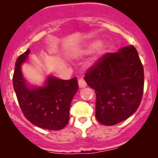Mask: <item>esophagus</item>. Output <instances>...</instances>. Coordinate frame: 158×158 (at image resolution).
Segmentation results:
<instances>
[{"instance_id":"34e87169","label":"esophagus","mask_w":158,"mask_h":158,"mask_svg":"<svg viewBox=\"0 0 158 158\" xmlns=\"http://www.w3.org/2000/svg\"><path fill=\"white\" fill-rule=\"evenodd\" d=\"M78 85H79L80 88H85V87H86L87 84L84 78H80V79L78 80Z\"/></svg>"}]
</instances>
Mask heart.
<instances>
[{"label": "heart", "instance_id": "heart-1", "mask_svg": "<svg viewBox=\"0 0 158 158\" xmlns=\"http://www.w3.org/2000/svg\"><path fill=\"white\" fill-rule=\"evenodd\" d=\"M99 45H100V41H99V40H94V41H92V42H91L89 44V46L87 47L85 52H91L92 51L98 48V47Z\"/></svg>", "mask_w": 158, "mask_h": 158}]
</instances>
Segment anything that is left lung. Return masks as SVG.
Wrapping results in <instances>:
<instances>
[{
	"label": "left lung",
	"mask_w": 158,
	"mask_h": 158,
	"mask_svg": "<svg viewBox=\"0 0 158 158\" xmlns=\"http://www.w3.org/2000/svg\"><path fill=\"white\" fill-rule=\"evenodd\" d=\"M85 76L96 94L95 117L101 124L114 125L138 109L143 98L144 70L133 45L104 54Z\"/></svg>",
	"instance_id": "1"
}]
</instances>
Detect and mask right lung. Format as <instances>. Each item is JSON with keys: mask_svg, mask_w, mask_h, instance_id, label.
I'll return each instance as SVG.
<instances>
[{"mask_svg": "<svg viewBox=\"0 0 158 158\" xmlns=\"http://www.w3.org/2000/svg\"><path fill=\"white\" fill-rule=\"evenodd\" d=\"M27 49L15 63L12 82L23 115L30 122L48 130H60L69 121V106L78 89L77 77L61 80L49 77L42 88L30 89L21 72V65L30 53Z\"/></svg>", "mask_w": 158, "mask_h": 158, "instance_id": "add662e5", "label": "right lung"}]
</instances>
